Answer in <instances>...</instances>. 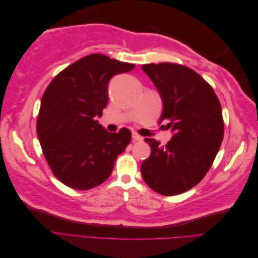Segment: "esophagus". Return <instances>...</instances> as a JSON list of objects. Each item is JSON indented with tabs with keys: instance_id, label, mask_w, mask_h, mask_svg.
I'll return each instance as SVG.
<instances>
[{
	"instance_id": "obj_1",
	"label": "esophagus",
	"mask_w": 258,
	"mask_h": 258,
	"mask_svg": "<svg viewBox=\"0 0 258 258\" xmlns=\"http://www.w3.org/2000/svg\"><path fill=\"white\" fill-rule=\"evenodd\" d=\"M132 139H134V141H143V138L137 134H132Z\"/></svg>"
}]
</instances>
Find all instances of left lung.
<instances>
[{
	"label": "left lung",
	"instance_id": "1",
	"mask_svg": "<svg viewBox=\"0 0 258 258\" xmlns=\"http://www.w3.org/2000/svg\"><path fill=\"white\" fill-rule=\"evenodd\" d=\"M157 88L173 136L166 146L145 139L151 156L141 165L145 183L163 196H175L205 177L224 137L222 106L213 88L194 70L176 63L142 66Z\"/></svg>",
	"mask_w": 258,
	"mask_h": 258
}]
</instances>
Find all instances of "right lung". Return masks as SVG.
<instances>
[{"label":"right lung","mask_w":258,"mask_h":258,"mask_svg":"<svg viewBox=\"0 0 258 258\" xmlns=\"http://www.w3.org/2000/svg\"><path fill=\"white\" fill-rule=\"evenodd\" d=\"M135 64L92 53L60 72L45 90L36 132L52 173L77 190L106 181L117 156L131 141V131L107 132L97 120L108 101V82Z\"/></svg>","instance_id":"1"}]
</instances>
